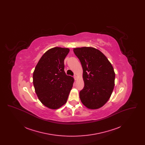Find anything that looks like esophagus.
Wrapping results in <instances>:
<instances>
[{"label":"esophagus","mask_w":145,"mask_h":145,"mask_svg":"<svg viewBox=\"0 0 145 145\" xmlns=\"http://www.w3.org/2000/svg\"><path fill=\"white\" fill-rule=\"evenodd\" d=\"M74 79L76 80H77L78 77H77V76H76V75H74Z\"/></svg>","instance_id":"34e87169"}]
</instances>
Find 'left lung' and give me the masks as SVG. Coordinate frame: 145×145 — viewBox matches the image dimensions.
<instances>
[{"label": "left lung", "mask_w": 145, "mask_h": 145, "mask_svg": "<svg viewBox=\"0 0 145 145\" xmlns=\"http://www.w3.org/2000/svg\"><path fill=\"white\" fill-rule=\"evenodd\" d=\"M81 62L84 87L79 92L82 103L90 109L103 106L109 99L115 85V73L107 57L93 47L73 49Z\"/></svg>", "instance_id": "obj_1"}]
</instances>
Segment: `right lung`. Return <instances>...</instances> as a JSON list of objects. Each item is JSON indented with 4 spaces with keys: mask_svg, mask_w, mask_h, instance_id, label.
<instances>
[{
    "mask_svg": "<svg viewBox=\"0 0 145 145\" xmlns=\"http://www.w3.org/2000/svg\"><path fill=\"white\" fill-rule=\"evenodd\" d=\"M69 49L54 47L39 61L33 73V84L39 100L49 109H57L66 103L74 79L64 71V60Z\"/></svg>",
    "mask_w": 145,
    "mask_h": 145,
    "instance_id": "add662e5",
    "label": "right lung"
}]
</instances>
